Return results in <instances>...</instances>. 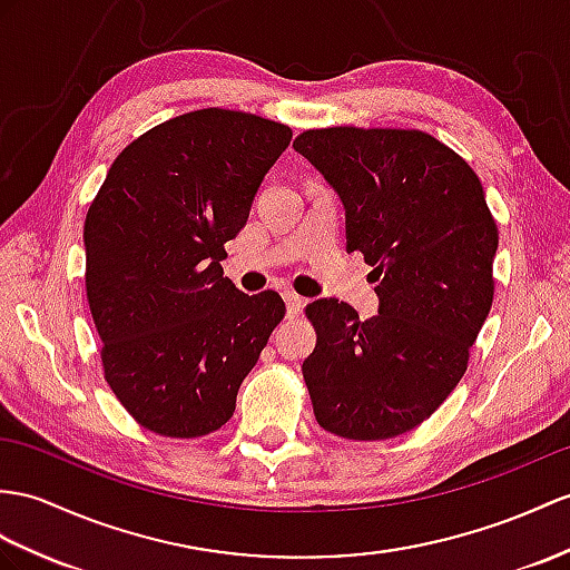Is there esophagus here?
Listing matches in <instances>:
<instances>
[{"label":"esophagus","mask_w":570,"mask_h":570,"mask_svg":"<svg viewBox=\"0 0 570 570\" xmlns=\"http://www.w3.org/2000/svg\"><path fill=\"white\" fill-rule=\"evenodd\" d=\"M283 299L287 304V316H297L304 309V304H307V299L293 293V289H283Z\"/></svg>","instance_id":"1"}]
</instances>
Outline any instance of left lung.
I'll return each instance as SVG.
<instances>
[{
	"mask_svg": "<svg viewBox=\"0 0 570 570\" xmlns=\"http://www.w3.org/2000/svg\"><path fill=\"white\" fill-rule=\"evenodd\" d=\"M299 155L345 210V248L374 268L380 314L316 299L302 363L316 423L348 440H390L433 415L466 372L491 312L498 227L479 176L419 130L302 132Z\"/></svg>",
	"mask_w": 570,
	"mask_h": 570,
	"instance_id": "8db88e82",
	"label": "left lung"
}]
</instances>
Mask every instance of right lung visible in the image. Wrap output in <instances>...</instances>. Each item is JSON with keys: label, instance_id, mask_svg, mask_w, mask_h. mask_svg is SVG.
I'll return each instance as SVG.
<instances>
[{"label": "right lung", "instance_id": "add662e5", "mask_svg": "<svg viewBox=\"0 0 570 570\" xmlns=\"http://www.w3.org/2000/svg\"><path fill=\"white\" fill-rule=\"evenodd\" d=\"M289 140L281 122L193 110L125 147L89 207L87 297L106 382L151 433L225 425L281 324L283 297L244 295L219 261Z\"/></svg>", "mask_w": 570, "mask_h": 570}]
</instances>
